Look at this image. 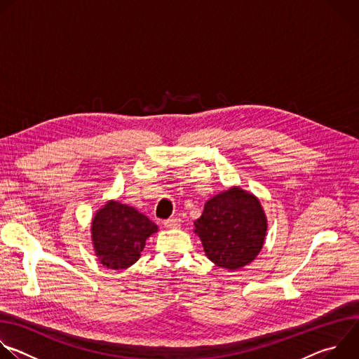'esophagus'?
<instances>
[{"label":"esophagus","instance_id":"34e87169","mask_svg":"<svg viewBox=\"0 0 359 359\" xmlns=\"http://www.w3.org/2000/svg\"><path fill=\"white\" fill-rule=\"evenodd\" d=\"M180 223H182V220L179 217H170L163 222V226L166 229H177V227H180Z\"/></svg>","mask_w":359,"mask_h":359}]
</instances>
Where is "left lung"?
Listing matches in <instances>:
<instances>
[{
  "label": "left lung",
  "instance_id": "1",
  "mask_svg": "<svg viewBox=\"0 0 359 359\" xmlns=\"http://www.w3.org/2000/svg\"><path fill=\"white\" fill-rule=\"evenodd\" d=\"M194 226L209 260L229 270L244 267L257 257L267 231L260 201L237 187L204 204Z\"/></svg>",
  "mask_w": 359,
  "mask_h": 359
}]
</instances>
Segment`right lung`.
<instances>
[{"label": "right lung", "instance_id": "obj_1", "mask_svg": "<svg viewBox=\"0 0 359 359\" xmlns=\"http://www.w3.org/2000/svg\"><path fill=\"white\" fill-rule=\"evenodd\" d=\"M158 226L133 208L109 201L92 222V241L99 262L112 270L128 269L139 260L146 238Z\"/></svg>", "mask_w": 359, "mask_h": 359}]
</instances>
